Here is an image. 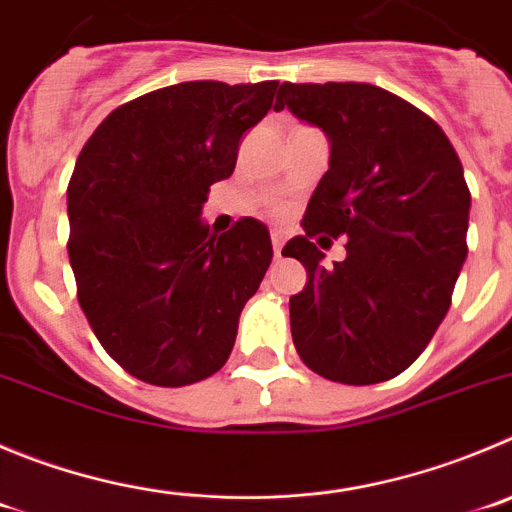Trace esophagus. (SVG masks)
<instances>
[{"instance_id": "obj_1", "label": "esophagus", "mask_w": 512, "mask_h": 512, "mask_svg": "<svg viewBox=\"0 0 512 512\" xmlns=\"http://www.w3.org/2000/svg\"><path fill=\"white\" fill-rule=\"evenodd\" d=\"M270 242H272V252H275V257H283L285 232H280V229H272V232H270Z\"/></svg>"}]
</instances>
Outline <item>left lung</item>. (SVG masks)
Segmentation results:
<instances>
[{"label":"left lung","instance_id":"8db88e82","mask_svg":"<svg viewBox=\"0 0 512 512\" xmlns=\"http://www.w3.org/2000/svg\"><path fill=\"white\" fill-rule=\"evenodd\" d=\"M283 108L331 141L305 234L283 247L308 272L290 298L293 343L323 379L389 381L432 341L467 257L460 156L427 113L369 83H283ZM318 233L346 236L347 260L323 266Z\"/></svg>","mask_w":512,"mask_h":512}]
</instances>
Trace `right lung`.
Segmentation results:
<instances>
[{
  "label": "right lung",
  "mask_w": 512,
  "mask_h": 512,
  "mask_svg": "<svg viewBox=\"0 0 512 512\" xmlns=\"http://www.w3.org/2000/svg\"><path fill=\"white\" fill-rule=\"evenodd\" d=\"M275 90L278 80L151 90L118 105L75 161L68 255L78 303L108 356L146 384L217 374L270 267L265 224L242 217L217 237L199 214Z\"/></svg>",
  "instance_id": "add662e5"
}]
</instances>
